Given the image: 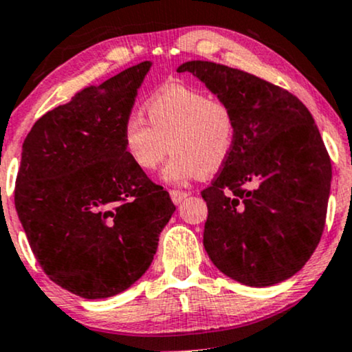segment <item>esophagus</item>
Here are the masks:
<instances>
[{"mask_svg": "<svg viewBox=\"0 0 352 352\" xmlns=\"http://www.w3.org/2000/svg\"><path fill=\"white\" fill-rule=\"evenodd\" d=\"M170 199L175 205H179L187 199V192H182V190H170Z\"/></svg>", "mask_w": 352, "mask_h": 352, "instance_id": "obj_1", "label": "esophagus"}]
</instances>
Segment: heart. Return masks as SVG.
Returning a JSON list of instances; mask_svg holds the SVG:
<instances>
[{
    "label": "heart",
    "instance_id": "b5f03b06",
    "mask_svg": "<svg viewBox=\"0 0 352 352\" xmlns=\"http://www.w3.org/2000/svg\"><path fill=\"white\" fill-rule=\"evenodd\" d=\"M147 122L131 116L122 129L125 153L140 170L153 172L168 151L162 179L182 185L223 167L236 142L233 109L220 99L185 86L153 94L144 106Z\"/></svg>",
    "mask_w": 352,
    "mask_h": 352
}]
</instances>
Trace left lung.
<instances>
[{"label": "left lung", "instance_id": "obj_1", "mask_svg": "<svg viewBox=\"0 0 352 352\" xmlns=\"http://www.w3.org/2000/svg\"><path fill=\"white\" fill-rule=\"evenodd\" d=\"M192 72L235 112L236 142L201 192L204 246L241 285L272 286L298 273L321 240L331 160L313 116L296 96L248 72L188 60Z\"/></svg>", "mask_w": 352, "mask_h": 352}]
</instances>
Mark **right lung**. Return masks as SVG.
<instances>
[{
	"label": "right lung",
	"instance_id": "1",
	"mask_svg": "<svg viewBox=\"0 0 352 352\" xmlns=\"http://www.w3.org/2000/svg\"><path fill=\"white\" fill-rule=\"evenodd\" d=\"M151 60L46 112L24 139L14 205L43 272L86 300L125 292L151 266L175 212L129 159L122 129Z\"/></svg>",
	"mask_w": 352,
	"mask_h": 352
}]
</instances>
